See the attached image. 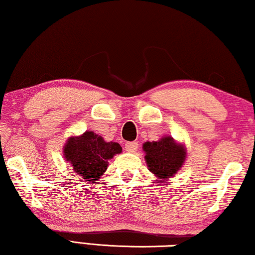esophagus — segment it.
<instances>
[{
  "mask_svg": "<svg viewBox=\"0 0 255 255\" xmlns=\"http://www.w3.org/2000/svg\"><path fill=\"white\" fill-rule=\"evenodd\" d=\"M126 150L129 153H133L137 150V143L136 142H128L126 144Z\"/></svg>",
  "mask_w": 255,
  "mask_h": 255,
  "instance_id": "obj_1",
  "label": "esophagus"
}]
</instances>
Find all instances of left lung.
Instances as JSON below:
<instances>
[{
    "mask_svg": "<svg viewBox=\"0 0 255 255\" xmlns=\"http://www.w3.org/2000/svg\"><path fill=\"white\" fill-rule=\"evenodd\" d=\"M145 161L148 170L155 175L156 181L170 179L183 165L186 156L184 145L176 143L171 136H163L161 140L143 144Z\"/></svg>",
    "mask_w": 255,
    "mask_h": 255,
    "instance_id": "8db88e82",
    "label": "left lung"
}]
</instances>
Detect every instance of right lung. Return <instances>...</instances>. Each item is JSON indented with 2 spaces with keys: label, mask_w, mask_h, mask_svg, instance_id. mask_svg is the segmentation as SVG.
<instances>
[{
  "label": "right lung",
  "mask_w": 255,
  "mask_h": 255,
  "mask_svg": "<svg viewBox=\"0 0 255 255\" xmlns=\"http://www.w3.org/2000/svg\"><path fill=\"white\" fill-rule=\"evenodd\" d=\"M121 152L119 143L105 142L92 131L70 137L63 148L65 160L72 164L74 172L91 183H97L108 169V161Z\"/></svg>",
  "instance_id": "add662e5"
}]
</instances>
